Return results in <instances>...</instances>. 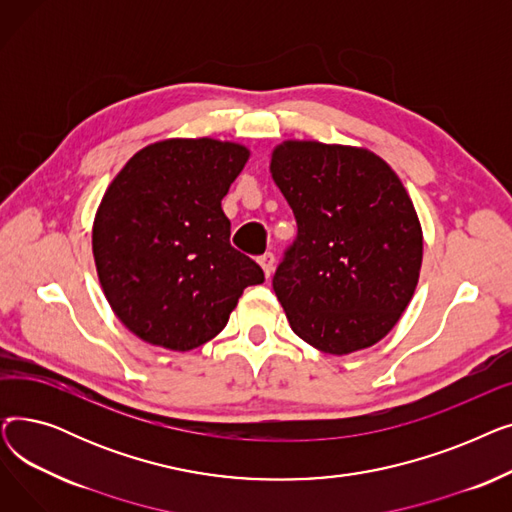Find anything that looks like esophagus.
I'll list each match as a JSON object with an SVG mask.
<instances>
[{"label": "esophagus", "instance_id": "esophagus-1", "mask_svg": "<svg viewBox=\"0 0 512 512\" xmlns=\"http://www.w3.org/2000/svg\"><path fill=\"white\" fill-rule=\"evenodd\" d=\"M274 263H276V257H274V253H263L261 257H259V265L263 267V272H265V276L270 278L272 276V272H274Z\"/></svg>", "mask_w": 512, "mask_h": 512}]
</instances>
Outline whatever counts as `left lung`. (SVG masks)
I'll list each match as a JSON object with an SVG mask.
<instances>
[{
    "instance_id": "obj_1",
    "label": "left lung",
    "mask_w": 512,
    "mask_h": 512,
    "mask_svg": "<svg viewBox=\"0 0 512 512\" xmlns=\"http://www.w3.org/2000/svg\"><path fill=\"white\" fill-rule=\"evenodd\" d=\"M297 238L274 274L292 332L348 355L382 340L419 280L423 236L413 201L367 149L288 141L272 155Z\"/></svg>"
}]
</instances>
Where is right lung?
<instances>
[{
  "label": "right lung",
  "mask_w": 512,
  "mask_h": 512,
  "mask_svg": "<svg viewBox=\"0 0 512 512\" xmlns=\"http://www.w3.org/2000/svg\"><path fill=\"white\" fill-rule=\"evenodd\" d=\"M249 149L172 139L141 149L107 188L93 255L107 303L141 340L193 351L220 334L242 290L265 280L230 245L222 209Z\"/></svg>",
  "instance_id": "add662e5"
}]
</instances>
